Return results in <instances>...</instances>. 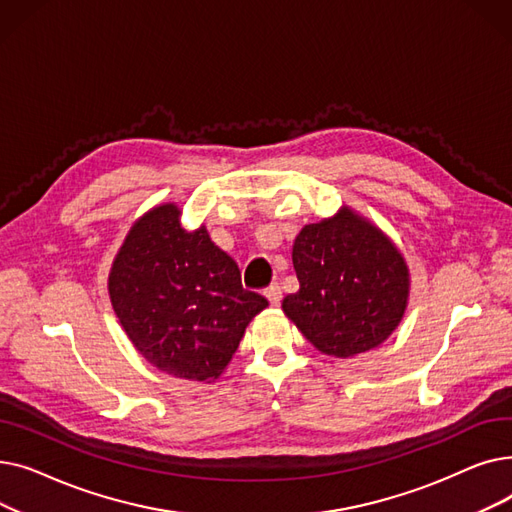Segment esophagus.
<instances>
[{"instance_id":"1","label":"esophagus","mask_w":512,"mask_h":512,"mask_svg":"<svg viewBox=\"0 0 512 512\" xmlns=\"http://www.w3.org/2000/svg\"><path fill=\"white\" fill-rule=\"evenodd\" d=\"M263 294H265V297H267V301H270L272 305H278V303L282 301V288H280L278 284H272V286H267Z\"/></svg>"}]
</instances>
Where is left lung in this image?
Masks as SVG:
<instances>
[{"label":"left lung","mask_w":512,"mask_h":512,"mask_svg":"<svg viewBox=\"0 0 512 512\" xmlns=\"http://www.w3.org/2000/svg\"><path fill=\"white\" fill-rule=\"evenodd\" d=\"M292 265L301 286L284 297L282 311L319 353L336 359L367 353L405 317L411 292L405 255L348 205L301 228Z\"/></svg>","instance_id":"8db88e82"}]
</instances>
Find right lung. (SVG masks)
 Returning <instances> with one entry per match:
<instances>
[{"label":"right lung","mask_w":512,"mask_h":512,"mask_svg":"<svg viewBox=\"0 0 512 512\" xmlns=\"http://www.w3.org/2000/svg\"><path fill=\"white\" fill-rule=\"evenodd\" d=\"M176 203L134 222L118 249L107 292L132 346L180 380L215 382L267 301L240 284L238 265L201 224L186 230Z\"/></svg>","instance_id":"obj_1"}]
</instances>
